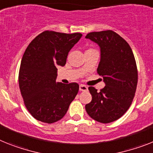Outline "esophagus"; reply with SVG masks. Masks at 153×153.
I'll list each match as a JSON object with an SVG mask.
<instances>
[{
  "label": "esophagus",
  "mask_w": 153,
  "mask_h": 153,
  "mask_svg": "<svg viewBox=\"0 0 153 153\" xmlns=\"http://www.w3.org/2000/svg\"><path fill=\"white\" fill-rule=\"evenodd\" d=\"M79 90L82 91V92H85V91L88 90V87L86 85H79Z\"/></svg>",
  "instance_id": "esophagus-1"
}]
</instances>
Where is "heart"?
I'll use <instances>...</instances> for the list:
<instances>
[{
    "instance_id": "obj_1",
    "label": "heart",
    "mask_w": 153,
    "mask_h": 153,
    "mask_svg": "<svg viewBox=\"0 0 153 153\" xmlns=\"http://www.w3.org/2000/svg\"><path fill=\"white\" fill-rule=\"evenodd\" d=\"M88 51H92V50H91V49H90V50H88Z\"/></svg>"
}]
</instances>
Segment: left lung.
<instances>
[{
	"label": "left lung",
	"mask_w": 153,
	"mask_h": 153,
	"mask_svg": "<svg viewBox=\"0 0 153 153\" xmlns=\"http://www.w3.org/2000/svg\"><path fill=\"white\" fill-rule=\"evenodd\" d=\"M85 38L100 48L97 73L105 83L100 92L88 87L92 101L85 110L98 122H113L126 113L134 98L138 83L135 59L129 44L114 31L93 32Z\"/></svg>",
	"instance_id": "left-lung-1"
}]
</instances>
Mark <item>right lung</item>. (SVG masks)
<instances>
[{
    "label": "right lung",
    "mask_w": 153,
    "mask_h": 153,
    "mask_svg": "<svg viewBox=\"0 0 153 153\" xmlns=\"http://www.w3.org/2000/svg\"><path fill=\"white\" fill-rule=\"evenodd\" d=\"M82 35L44 31L25 50L19 83L24 103L31 115L42 122L61 120L79 89L75 82H57V66H65L69 51Z\"/></svg>",
    "instance_id": "obj_1"
}]
</instances>
